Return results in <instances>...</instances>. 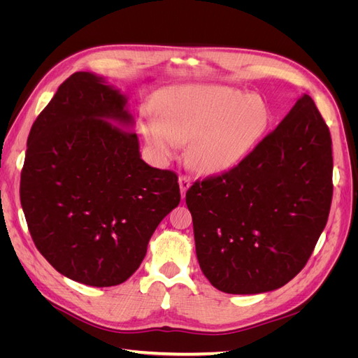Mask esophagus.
I'll use <instances>...</instances> for the list:
<instances>
[{
  "label": "esophagus",
  "mask_w": 358,
  "mask_h": 358,
  "mask_svg": "<svg viewBox=\"0 0 358 358\" xmlns=\"http://www.w3.org/2000/svg\"><path fill=\"white\" fill-rule=\"evenodd\" d=\"M189 185H191V179L188 178V176H179V188H180V196H182V199L185 197V192L188 191V188H189Z\"/></svg>",
  "instance_id": "34e87169"
}]
</instances>
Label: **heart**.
I'll return each mask as SVG.
<instances>
[{"label":"heart","mask_w":358,"mask_h":358,"mask_svg":"<svg viewBox=\"0 0 358 358\" xmlns=\"http://www.w3.org/2000/svg\"><path fill=\"white\" fill-rule=\"evenodd\" d=\"M272 110L262 95L224 85L170 88L145 109L138 128L158 162L175 157L188 142V164L203 175H221L239 166L262 142Z\"/></svg>","instance_id":"1"}]
</instances>
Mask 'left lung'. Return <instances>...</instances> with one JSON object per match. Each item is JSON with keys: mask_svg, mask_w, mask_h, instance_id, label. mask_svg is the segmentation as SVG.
Segmentation results:
<instances>
[{"mask_svg": "<svg viewBox=\"0 0 358 358\" xmlns=\"http://www.w3.org/2000/svg\"><path fill=\"white\" fill-rule=\"evenodd\" d=\"M331 176L329 127L303 94L239 166L187 191L203 275L229 294L289 282L327 224Z\"/></svg>", "mask_w": 358, "mask_h": 358, "instance_id": "left-lung-1", "label": "left lung"}]
</instances>
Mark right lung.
<instances>
[{"label":"right lung","instance_id":"right-lung-1","mask_svg":"<svg viewBox=\"0 0 358 358\" xmlns=\"http://www.w3.org/2000/svg\"><path fill=\"white\" fill-rule=\"evenodd\" d=\"M127 95L78 71L32 124L20 204L40 254L76 282H125L180 201L178 176L140 158Z\"/></svg>","mask_w":358,"mask_h":358}]
</instances>
